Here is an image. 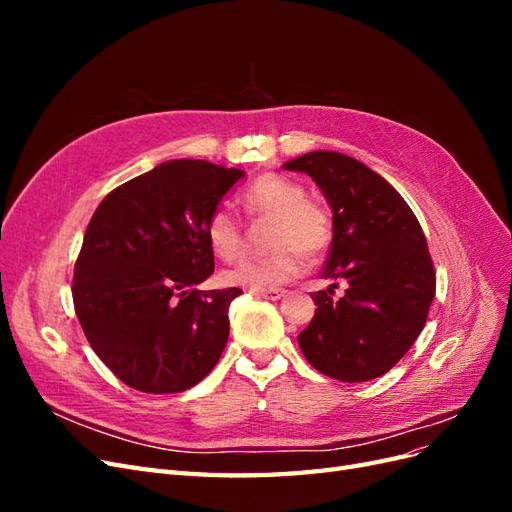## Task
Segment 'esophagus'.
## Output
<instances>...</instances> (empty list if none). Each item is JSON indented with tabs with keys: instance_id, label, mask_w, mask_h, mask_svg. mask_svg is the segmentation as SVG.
I'll use <instances>...</instances> for the list:
<instances>
[{
	"instance_id": "1",
	"label": "esophagus",
	"mask_w": 512,
	"mask_h": 512,
	"mask_svg": "<svg viewBox=\"0 0 512 512\" xmlns=\"http://www.w3.org/2000/svg\"><path fill=\"white\" fill-rule=\"evenodd\" d=\"M258 297L262 299H269V301H280L282 297H286V290L280 288H273V290H256Z\"/></svg>"
}]
</instances>
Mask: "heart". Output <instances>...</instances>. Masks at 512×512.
I'll return each mask as SVG.
<instances>
[{"label":"heart","instance_id":"1","mask_svg":"<svg viewBox=\"0 0 512 512\" xmlns=\"http://www.w3.org/2000/svg\"><path fill=\"white\" fill-rule=\"evenodd\" d=\"M243 209L252 218L271 220L269 256L241 258L224 271L228 286L247 290H273L292 282L303 271V256L314 260L327 252L333 239L329 209L305 198L303 185L282 175H262L243 194ZM211 250L232 260L243 250V228L228 207L213 209L205 224Z\"/></svg>","mask_w":512,"mask_h":512}]
</instances>
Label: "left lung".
<instances>
[{
	"label": "left lung",
	"mask_w": 512,
	"mask_h": 512,
	"mask_svg": "<svg viewBox=\"0 0 512 512\" xmlns=\"http://www.w3.org/2000/svg\"><path fill=\"white\" fill-rule=\"evenodd\" d=\"M316 181L333 211L324 280L346 282L314 292L318 309L299 335L309 365L342 382L386 374L421 335L436 297V271L416 215L393 185L337 151H309L284 164Z\"/></svg>",
	"instance_id": "obj_1"
}]
</instances>
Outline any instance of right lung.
<instances>
[{"instance_id":"add662e5","label":"right lung","mask_w":512,"mask_h":512,"mask_svg":"<svg viewBox=\"0 0 512 512\" xmlns=\"http://www.w3.org/2000/svg\"><path fill=\"white\" fill-rule=\"evenodd\" d=\"M245 173L168 160L98 205L74 265L72 299L89 346L128 386L181 393L228 342L239 288L198 290L213 273L205 224Z\"/></svg>"}]
</instances>
